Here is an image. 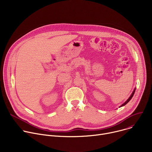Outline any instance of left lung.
Listing matches in <instances>:
<instances>
[{"label": "left lung", "instance_id": "left-lung-1", "mask_svg": "<svg viewBox=\"0 0 152 152\" xmlns=\"http://www.w3.org/2000/svg\"><path fill=\"white\" fill-rule=\"evenodd\" d=\"M135 90H136V88L134 89V91H133V93H132V94H131V96L129 97V98L123 104H121V106H120V107H121V106H124L125 104H126L130 100H131V99L132 98V97H133V96H134V93H135Z\"/></svg>", "mask_w": 152, "mask_h": 152}]
</instances>
